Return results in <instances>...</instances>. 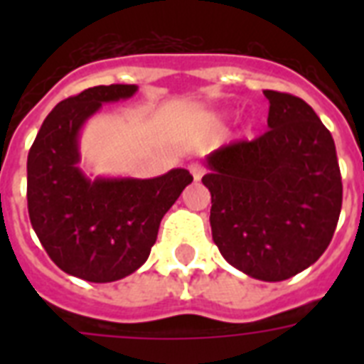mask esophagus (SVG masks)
Masks as SVG:
<instances>
[{
  "label": "esophagus",
  "instance_id": "esophagus-1",
  "mask_svg": "<svg viewBox=\"0 0 364 364\" xmlns=\"http://www.w3.org/2000/svg\"><path fill=\"white\" fill-rule=\"evenodd\" d=\"M188 170H191V173H193L194 181H200L202 176H204V166L202 164H191L188 166Z\"/></svg>",
  "mask_w": 364,
  "mask_h": 364
}]
</instances>
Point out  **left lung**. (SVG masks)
Returning a JSON list of instances; mask_svg holds the SVG:
<instances>
[{
  "instance_id": "1",
  "label": "left lung",
  "mask_w": 364,
  "mask_h": 364,
  "mask_svg": "<svg viewBox=\"0 0 364 364\" xmlns=\"http://www.w3.org/2000/svg\"><path fill=\"white\" fill-rule=\"evenodd\" d=\"M268 128L253 141L208 156L211 234L228 264L283 282L316 262L342 210V177L331 132L304 100L264 90Z\"/></svg>"
}]
</instances>
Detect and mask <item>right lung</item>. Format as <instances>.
Wrapping results in <instances>:
<instances>
[{
  "instance_id": "add662e5",
  "label": "right lung",
  "mask_w": 364,
  "mask_h": 364,
  "mask_svg": "<svg viewBox=\"0 0 364 364\" xmlns=\"http://www.w3.org/2000/svg\"><path fill=\"white\" fill-rule=\"evenodd\" d=\"M136 85L92 87L60 102L28 153V213L53 262L70 276L109 283L149 259L162 217L193 176L183 168L153 179H88L79 170V132L107 102Z\"/></svg>"
}]
</instances>
